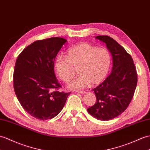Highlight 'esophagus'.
I'll use <instances>...</instances> for the list:
<instances>
[{"mask_svg": "<svg viewBox=\"0 0 150 150\" xmlns=\"http://www.w3.org/2000/svg\"><path fill=\"white\" fill-rule=\"evenodd\" d=\"M76 93H81V94H83V93H86V91H76Z\"/></svg>", "mask_w": 150, "mask_h": 150, "instance_id": "obj_1", "label": "esophagus"}]
</instances>
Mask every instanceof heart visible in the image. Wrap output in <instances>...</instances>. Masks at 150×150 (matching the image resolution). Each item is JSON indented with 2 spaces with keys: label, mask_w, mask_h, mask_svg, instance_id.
Instances as JSON below:
<instances>
[{
  "label": "heart",
  "mask_w": 150,
  "mask_h": 150,
  "mask_svg": "<svg viewBox=\"0 0 150 150\" xmlns=\"http://www.w3.org/2000/svg\"><path fill=\"white\" fill-rule=\"evenodd\" d=\"M111 63L109 51L89 43L76 45L67 51V56L59 55L55 59L54 69L62 81L68 82L73 76L74 67L80 74L69 83L70 89L84 88L90 83L102 82L109 72Z\"/></svg>",
  "instance_id": "obj_1"
}]
</instances>
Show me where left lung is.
I'll list each match as a JSON object with an SVG mask.
<instances>
[{
  "label": "left lung",
  "instance_id": "obj_1",
  "mask_svg": "<svg viewBox=\"0 0 150 150\" xmlns=\"http://www.w3.org/2000/svg\"><path fill=\"white\" fill-rule=\"evenodd\" d=\"M106 44L112 57L110 74L93 90L96 102L88 109L89 114L97 120L109 121L126 110L133 98L137 83V75L131 55L113 38L96 36Z\"/></svg>",
  "mask_w": 150,
  "mask_h": 150
}]
</instances>
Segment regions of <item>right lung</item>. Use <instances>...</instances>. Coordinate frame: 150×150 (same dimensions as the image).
I'll return each mask as SVG.
<instances>
[{
  "label": "right lung",
  "instance_id": "add662e5",
  "mask_svg": "<svg viewBox=\"0 0 150 150\" xmlns=\"http://www.w3.org/2000/svg\"><path fill=\"white\" fill-rule=\"evenodd\" d=\"M67 40L54 37L36 41L17 57L13 87L21 105L30 116L47 120L63 109L70 93L61 88L54 72V60Z\"/></svg>",
  "mask_w": 150,
  "mask_h": 150
}]
</instances>
